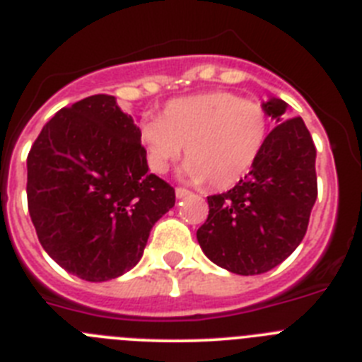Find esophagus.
<instances>
[{
	"label": "esophagus",
	"instance_id": "34e87169",
	"mask_svg": "<svg viewBox=\"0 0 362 362\" xmlns=\"http://www.w3.org/2000/svg\"><path fill=\"white\" fill-rule=\"evenodd\" d=\"M175 194H177V198H185V197H189V194H191V191H187L185 187H177V189H175Z\"/></svg>",
	"mask_w": 362,
	"mask_h": 362
}]
</instances>
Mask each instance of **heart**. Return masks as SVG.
<instances>
[{"label": "heart", "instance_id": "heart-1", "mask_svg": "<svg viewBox=\"0 0 362 362\" xmlns=\"http://www.w3.org/2000/svg\"><path fill=\"white\" fill-rule=\"evenodd\" d=\"M269 129V113L259 103L230 92H211L171 100L160 119L142 122L141 141L155 173H165L185 146L184 177L227 189L252 171Z\"/></svg>", "mask_w": 362, "mask_h": 362}]
</instances>
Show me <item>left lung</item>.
Wrapping results in <instances>:
<instances>
[{
	"label": "left lung",
	"instance_id": "1",
	"mask_svg": "<svg viewBox=\"0 0 362 362\" xmlns=\"http://www.w3.org/2000/svg\"><path fill=\"white\" fill-rule=\"evenodd\" d=\"M278 122L249 175L233 189L207 197L209 216L197 230L207 258L240 276L263 274L285 262L307 233L317 198L315 146L288 104H262Z\"/></svg>",
	"mask_w": 362,
	"mask_h": 362
}]
</instances>
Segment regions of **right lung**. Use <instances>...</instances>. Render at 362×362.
Here are the masks:
<instances>
[{
	"label": "right lung",
	"instance_id": "add662e5",
	"mask_svg": "<svg viewBox=\"0 0 362 362\" xmlns=\"http://www.w3.org/2000/svg\"><path fill=\"white\" fill-rule=\"evenodd\" d=\"M28 213L39 243L86 281L119 278L139 263L175 189L149 173L141 129L113 95L55 113L27 158Z\"/></svg>",
	"mask_w": 362,
	"mask_h": 362
}]
</instances>
